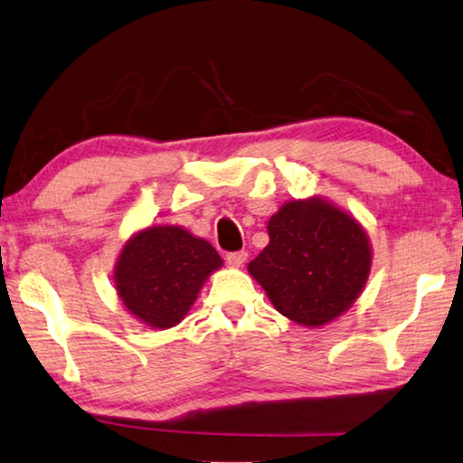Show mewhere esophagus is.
I'll return each instance as SVG.
<instances>
[{"label": "esophagus", "mask_w": 463, "mask_h": 463, "mask_svg": "<svg viewBox=\"0 0 463 463\" xmlns=\"http://www.w3.org/2000/svg\"><path fill=\"white\" fill-rule=\"evenodd\" d=\"M245 261H247V251H232L226 255V263H229L231 268H241Z\"/></svg>", "instance_id": "esophagus-1"}]
</instances>
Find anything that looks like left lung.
Masks as SVG:
<instances>
[{
	"instance_id": "1",
	"label": "left lung",
	"mask_w": 463,
	"mask_h": 463,
	"mask_svg": "<svg viewBox=\"0 0 463 463\" xmlns=\"http://www.w3.org/2000/svg\"><path fill=\"white\" fill-rule=\"evenodd\" d=\"M269 245L249 263L276 311L324 326L361 295L371 269L366 232L346 212L317 197L288 202L268 222Z\"/></svg>"
}]
</instances>
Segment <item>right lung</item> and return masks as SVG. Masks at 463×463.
I'll list each match as a JSON object with an SVG mask.
<instances>
[{"label":"right lung","mask_w":463,"mask_h":463,"mask_svg":"<svg viewBox=\"0 0 463 463\" xmlns=\"http://www.w3.org/2000/svg\"><path fill=\"white\" fill-rule=\"evenodd\" d=\"M222 260L208 241L181 226H150L123 247L115 268L117 295L150 327L177 326L202 284Z\"/></svg>","instance_id":"right-lung-1"}]
</instances>
